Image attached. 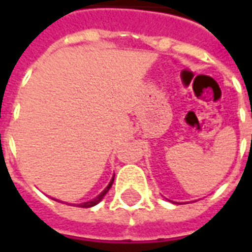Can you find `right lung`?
<instances>
[{
    "label": "right lung",
    "instance_id": "right-lung-1",
    "mask_svg": "<svg viewBox=\"0 0 252 252\" xmlns=\"http://www.w3.org/2000/svg\"><path fill=\"white\" fill-rule=\"evenodd\" d=\"M113 179H115V175H113V177H112L111 182H109V184H108V187H106V188L103 189V190H102L101 193H99V195H98V196H96V198L91 199V200H88V202H84V203H80V205H78V206H80V208H92V206H95V205H98V203H99V202H101L102 199H103V196H105V195H106V193H108V190H109V189H111L112 184H113Z\"/></svg>",
    "mask_w": 252,
    "mask_h": 252
}]
</instances>
